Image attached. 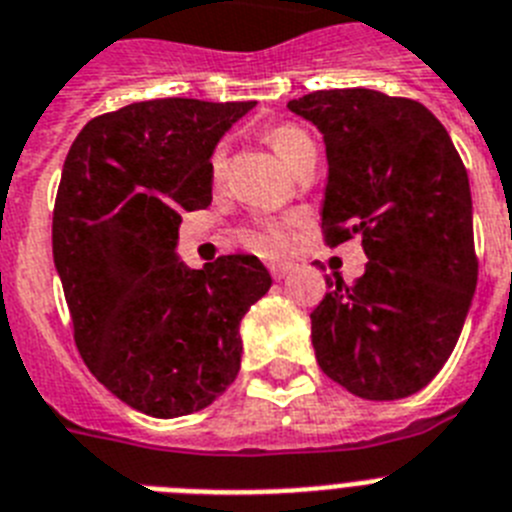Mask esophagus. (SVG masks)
<instances>
[{"label": "esophagus", "mask_w": 512, "mask_h": 512, "mask_svg": "<svg viewBox=\"0 0 512 512\" xmlns=\"http://www.w3.org/2000/svg\"><path fill=\"white\" fill-rule=\"evenodd\" d=\"M288 273H291V262H273V265H270V275H273L275 281L286 278Z\"/></svg>", "instance_id": "esophagus-1"}]
</instances>
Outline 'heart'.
<instances>
[{
    "label": "heart",
    "mask_w": 512,
    "mask_h": 512,
    "mask_svg": "<svg viewBox=\"0 0 512 512\" xmlns=\"http://www.w3.org/2000/svg\"><path fill=\"white\" fill-rule=\"evenodd\" d=\"M265 141H268L270 149L283 159V164H286L288 170H293V167H296L306 154H311V151L317 154V146H314L309 133L301 126H296V123H278V126H270L268 131H265ZM221 164H224V146H219V149L213 151L211 157V167L216 175L221 172ZM268 239L273 244H283L286 242V231H283L281 226H273Z\"/></svg>",
    "instance_id": "obj_1"
}]
</instances>
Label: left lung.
I'll use <instances>...</instances> for the list:
<instances>
[{"label": "left lung", "mask_w": 512, "mask_h": 512, "mask_svg": "<svg viewBox=\"0 0 512 512\" xmlns=\"http://www.w3.org/2000/svg\"><path fill=\"white\" fill-rule=\"evenodd\" d=\"M288 108L324 136V242L361 237L368 257L353 286L327 278L311 311L319 368L355 397H410L453 353L477 288L464 162L417 100L353 87Z\"/></svg>", "instance_id": "obj_1"}]
</instances>
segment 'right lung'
<instances>
[{
    "label": "right lung",
    "instance_id": "add662e5",
    "mask_svg": "<svg viewBox=\"0 0 512 512\" xmlns=\"http://www.w3.org/2000/svg\"><path fill=\"white\" fill-rule=\"evenodd\" d=\"M250 102H133L92 118L66 154L53 262L74 342L102 386L151 417L198 412L242 363L239 322L268 293L255 255L190 270L182 211L211 206V154Z\"/></svg>",
    "mask_w": 512,
    "mask_h": 512
}]
</instances>
